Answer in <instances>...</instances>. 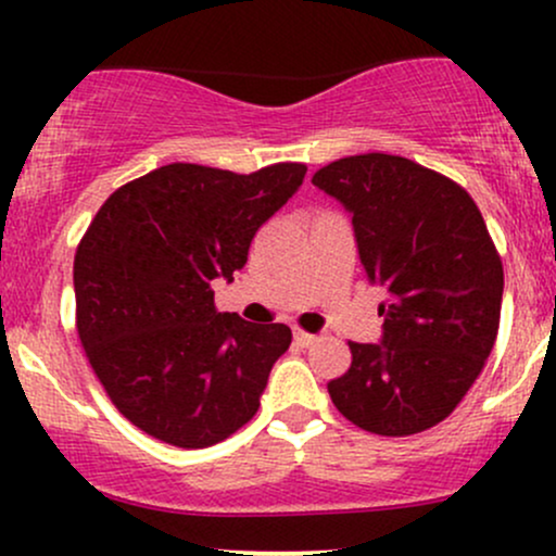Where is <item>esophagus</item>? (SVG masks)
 <instances>
[{
  "mask_svg": "<svg viewBox=\"0 0 556 556\" xmlns=\"http://www.w3.org/2000/svg\"><path fill=\"white\" fill-rule=\"evenodd\" d=\"M292 337H295L298 348H311V344L318 340L316 334H308V331H300V329H295V334H292Z\"/></svg>",
  "mask_w": 556,
  "mask_h": 556,
  "instance_id": "obj_1",
  "label": "esophagus"
}]
</instances>
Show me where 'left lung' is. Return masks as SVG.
Wrapping results in <instances>:
<instances>
[{"label": "left lung", "instance_id": "obj_1", "mask_svg": "<svg viewBox=\"0 0 556 556\" xmlns=\"http://www.w3.org/2000/svg\"><path fill=\"white\" fill-rule=\"evenodd\" d=\"M314 185L350 212L368 282L384 292L381 340L350 342L329 397L381 437L431 429L473 387L500 329L504 271L486 222L460 185L402 156L340 159Z\"/></svg>", "mask_w": 556, "mask_h": 556}]
</instances>
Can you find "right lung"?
I'll use <instances>...</instances> for the list:
<instances>
[{"instance_id":"add662e5","label":"right lung","mask_w":556,"mask_h":556,"mask_svg":"<svg viewBox=\"0 0 556 556\" xmlns=\"http://www.w3.org/2000/svg\"><path fill=\"white\" fill-rule=\"evenodd\" d=\"M305 164L251 175L167 164L106 198L75 253L78 337L117 410L162 442L201 450L256 416L285 324L214 308L253 235L295 195Z\"/></svg>"}]
</instances>
